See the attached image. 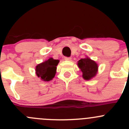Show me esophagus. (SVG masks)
I'll return each mask as SVG.
<instances>
[{"label": "esophagus", "mask_w": 129, "mask_h": 129, "mask_svg": "<svg viewBox=\"0 0 129 129\" xmlns=\"http://www.w3.org/2000/svg\"><path fill=\"white\" fill-rule=\"evenodd\" d=\"M64 59L66 60H71V58L69 57H65Z\"/></svg>", "instance_id": "esophagus-1"}]
</instances>
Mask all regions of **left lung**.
I'll return each mask as SVG.
<instances>
[{"instance_id": "obj_1", "label": "left lung", "mask_w": 129, "mask_h": 129, "mask_svg": "<svg viewBox=\"0 0 129 129\" xmlns=\"http://www.w3.org/2000/svg\"><path fill=\"white\" fill-rule=\"evenodd\" d=\"M78 66L82 72V77L85 80H90L97 74L98 66L95 61L89 58H81L78 62Z\"/></svg>"}]
</instances>
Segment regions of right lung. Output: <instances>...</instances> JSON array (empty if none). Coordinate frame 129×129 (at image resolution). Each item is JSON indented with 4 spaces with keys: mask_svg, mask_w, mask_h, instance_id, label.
Instances as JSON below:
<instances>
[{
    "mask_svg": "<svg viewBox=\"0 0 129 129\" xmlns=\"http://www.w3.org/2000/svg\"><path fill=\"white\" fill-rule=\"evenodd\" d=\"M59 62L58 60L52 58L36 66V74L44 81H50L54 77L56 73V66Z\"/></svg>",
    "mask_w": 129,
    "mask_h": 129,
    "instance_id": "1",
    "label": "right lung"
}]
</instances>
